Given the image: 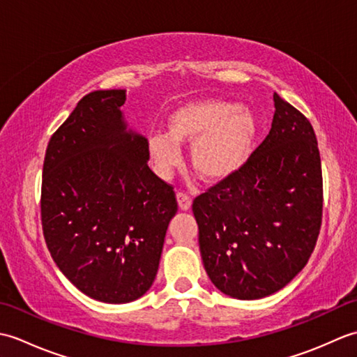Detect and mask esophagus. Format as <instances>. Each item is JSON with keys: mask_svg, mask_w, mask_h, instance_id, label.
<instances>
[{"mask_svg": "<svg viewBox=\"0 0 357 357\" xmlns=\"http://www.w3.org/2000/svg\"><path fill=\"white\" fill-rule=\"evenodd\" d=\"M176 199H178V206L181 210H188L192 207V198L187 193L179 192L176 195Z\"/></svg>", "mask_w": 357, "mask_h": 357, "instance_id": "34e87169", "label": "esophagus"}]
</instances>
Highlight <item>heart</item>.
<instances>
[{
	"label": "heart",
	"instance_id": "b5f03b06",
	"mask_svg": "<svg viewBox=\"0 0 357 357\" xmlns=\"http://www.w3.org/2000/svg\"><path fill=\"white\" fill-rule=\"evenodd\" d=\"M167 133L151 135L149 156L161 174L181 162L183 146H192L193 170L206 183H221L236 174L252 153L257 119L252 110L224 100L181 104L167 116Z\"/></svg>",
	"mask_w": 357,
	"mask_h": 357
}]
</instances>
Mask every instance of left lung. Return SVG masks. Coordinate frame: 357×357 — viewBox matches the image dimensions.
Here are the masks:
<instances>
[{"label":"left lung","mask_w":357,"mask_h":357,"mask_svg":"<svg viewBox=\"0 0 357 357\" xmlns=\"http://www.w3.org/2000/svg\"><path fill=\"white\" fill-rule=\"evenodd\" d=\"M270 133L242 169L193 201L211 282L261 299L305 267L322 222V167L310 121L278 93Z\"/></svg>","instance_id":"obj_1"}]
</instances>
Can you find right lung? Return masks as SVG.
<instances>
[{
	"label": "right lung",
	"instance_id": "1",
	"mask_svg": "<svg viewBox=\"0 0 357 357\" xmlns=\"http://www.w3.org/2000/svg\"><path fill=\"white\" fill-rule=\"evenodd\" d=\"M126 90L78 102L45 150L41 222L63 275L89 298L126 304L153 284L173 187L150 170L147 139L127 128Z\"/></svg>",
	"mask_w": 357,
	"mask_h": 357
}]
</instances>
